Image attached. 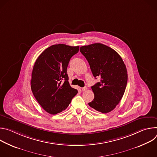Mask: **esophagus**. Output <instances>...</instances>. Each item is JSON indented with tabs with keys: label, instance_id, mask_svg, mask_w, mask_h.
I'll use <instances>...</instances> for the list:
<instances>
[{
	"label": "esophagus",
	"instance_id": "34e87169",
	"mask_svg": "<svg viewBox=\"0 0 157 157\" xmlns=\"http://www.w3.org/2000/svg\"><path fill=\"white\" fill-rule=\"evenodd\" d=\"M87 89V87L86 86H85V87H83L82 88V91H86Z\"/></svg>",
	"mask_w": 157,
	"mask_h": 157
}]
</instances>
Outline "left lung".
Returning a JSON list of instances; mask_svg holds the SVG:
<instances>
[{
    "instance_id": "8db88e82",
    "label": "left lung",
    "mask_w": 157,
    "mask_h": 157,
    "mask_svg": "<svg viewBox=\"0 0 157 157\" xmlns=\"http://www.w3.org/2000/svg\"><path fill=\"white\" fill-rule=\"evenodd\" d=\"M87 60L95 78L101 81L91 87L94 98L89 105L105 114L119 103L127 83L126 66L121 56L113 48L102 43H94L80 48Z\"/></svg>"
}]
</instances>
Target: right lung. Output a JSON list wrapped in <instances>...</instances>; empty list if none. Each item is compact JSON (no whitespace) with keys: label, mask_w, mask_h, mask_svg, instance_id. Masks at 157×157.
Segmentation results:
<instances>
[{"label":"right lung","mask_w":157,"mask_h":157,"mask_svg":"<svg viewBox=\"0 0 157 157\" xmlns=\"http://www.w3.org/2000/svg\"><path fill=\"white\" fill-rule=\"evenodd\" d=\"M79 47L58 44L44 50L33 66L31 89L42 108L50 114L65 110L77 94L78 90L68 82L67 67Z\"/></svg>","instance_id":"1"}]
</instances>
